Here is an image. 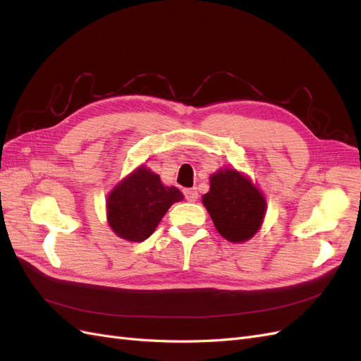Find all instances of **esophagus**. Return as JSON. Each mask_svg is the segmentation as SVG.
Instances as JSON below:
<instances>
[{
  "instance_id": "esophagus-1",
  "label": "esophagus",
  "mask_w": 361,
  "mask_h": 361,
  "mask_svg": "<svg viewBox=\"0 0 361 361\" xmlns=\"http://www.w3.org/2000/svg\"><path fill=\"white\" fill-rule=\"evenodd\" d=\"M183 195H185V199H187L188 202H195L199 199V192L195 191L194 188H187L183 191Z\"/></svg>"
}]
</instances>
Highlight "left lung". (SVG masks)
Returning a JSON list of instances; mask_svg holds the SVG:
<instances>
[{
  "instance_id": "left-lung-1",
  "label": "left lung",
  "mask_w": 361,
  "mask_h": 361,
  "mask_svg": "<svg viewBox=\"0 0 361 361\" xmlns=\"http://www.w3.org/2000/svg\"><path fill=\"white\" fill-rule=\"evenodd\" d=\"M202 202L218 233L231 243H244L260 228L267 202L250 179L235 169H220L211 176V188Z\"/></svg>"
}]
</instances>
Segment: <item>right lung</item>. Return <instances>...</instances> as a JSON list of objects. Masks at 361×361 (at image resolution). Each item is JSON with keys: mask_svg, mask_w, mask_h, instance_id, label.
Returning <instances> with one entry per match:
<instances>
[{"mask_svg": "<svg viewBox=\"0 0 361 361\" xmlns=\"http://www.w3.org/2000/svg\"><path fill=\"white\" fill-rule=\"evenodd\" d=\"M182 199L176 187H166L158 174L141 166L108 194V224L122 239L141 243L155 232L169 207Z\"/></svg>", "mask_w": 361, "mask_h": 361, "instance_id": "right-lung-1", "label": "right lung"}]
</instances>
